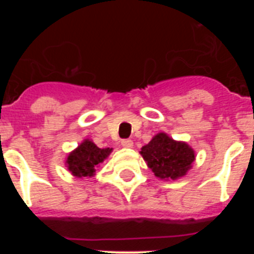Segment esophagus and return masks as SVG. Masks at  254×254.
<instances>
[{"mask_svg":"<svg viewBox=\"0 0 254 254\" xmlns=\"http://www.w3.org/2000/svg\"><path fill=\"white\" fill-rule=\"evenodd\" d=\"M122 146L123 147H127V149H129V147L133 146V141L129 140V138H126V140H122Z\"/></svg>","mask_w":254,"mask_h":254,"instance_id":"esophagus-1","label":"esophagus"}]
</instances>
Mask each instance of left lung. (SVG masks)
<instances>
[{
	"instance_id": "8db88e82",
	"label": "left lung",
	"mask_w": 254,
	"mask_h": 254,
	"mask_svg": "<svg viewBox=\"0 0 254 254\" xmlns=\"http://www.w3.org/2000/svg\"><path fill=\"white\" fill-rule=\"evenodd\" d=\"M141 155L155 177L160 179H176L186 176L194 161V151L186 142L173 140L160 132L142 146Z\"/></svg>"
}]
</instances>
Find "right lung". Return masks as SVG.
Segmentation results:
<instances>
[{
    "label": "right lung",
    "instance_id": "add662e5",
    "mask_svg": "<svg viewBox=\"0 0 254 254\" xmlns=\"http://www.w3.org/2000/svg\"><path fill=\"white\" fill-rule=\"evenodd\" d=\"M112 152V149H99L93 141L89 138L82 141L78 147L72 152H69L66 159L67 169L71 174L77 178L81 177H93L96 172V168L100 163L104 161Z\"/></svg>",
    "mask_w": 254,
    "mask_h": 254
}]
</instances>
